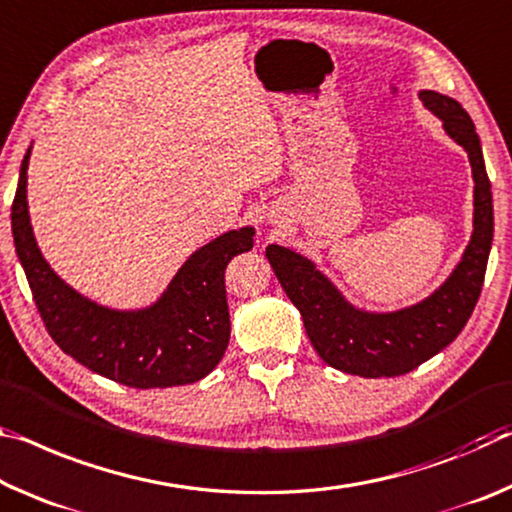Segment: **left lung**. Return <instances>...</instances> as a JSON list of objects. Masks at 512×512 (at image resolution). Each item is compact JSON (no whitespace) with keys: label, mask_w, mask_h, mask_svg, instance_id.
Masks as SVG:
<instances>
[{"label":"left lung","mask_w":512,"mask_h":512,"mask_svg":"<svg viewBox=\"0 0 512 512\" xmlns=\"http://www.w3.org/2000/svg\"><path fill=\"white\" fill-rule=\"evenodd\" d=\"M428 109L444 120L453 141L467 150L474 170V234L451 278L433 296L392 314H369L348 305L310 259L282 246L266 257L300 316L319 358L339 371L364 378H392L417 369L460 335L481 296L492 246L494 214L490 177L469 113L435 91H421Z\"/></svg>","instance_id":"8db88e82"}]
</instances>
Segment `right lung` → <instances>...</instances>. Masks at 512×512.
<instances>
[{"label": "right lung", "instance_id": "right-lung-1", "mask_svg": "<svg viewBox=\"0 0 512 512\" xmlns=\"http://www.w3.org/2000/svg\"><path fill=\"white\" fill-rule=\"evenodd\" d=\"M27 150L11 207L13 241L47 332L70 358L134 389L189 385L221 362L230 342L225 269L253 248V227L202 246L148 310L116 312L70 289L36 246L27 212Z\"/></svg>", "mask_w": 512, "mask_h": 512}]
</instances>
